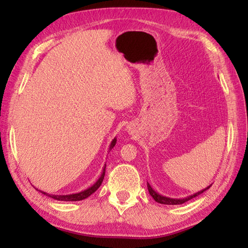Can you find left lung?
<instances>
[{
  "label": "left lung",
  "mask_w": 248,
  "mask_h": 248,
  "mask_svg": "<svg viewBox=\"0 0 248 248\" xmlns=\"http://www.w3.org/2000/svg\"><path fill=\"white\" fill-rule=\"evenodd\" d=\"M210 186H211V185H210ZM210 186H208L207 188H204V189H202V190L196 192V194H194V195H191V196H189V197H186V198L175 199V198H169V197H165V196H162V195L157 194V192L155 191V190L153 189V188L150 186V184L148 183V189H149L150 195L153 197V199H154L155 201H156V202L162 203V204H182V203H185V202H186V201L190 200V199H192V198H195V197L199 196L200 194H202L203 191L209 189Z\"/></svg>",
  "instance_id": "8db88e82"
}]
</instances>
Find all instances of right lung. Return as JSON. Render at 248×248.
Returning a JSON list of instances; mask_svg holds the SVG:
<instances>
[{
  "label": "right lung",
  "mask_w": 248,
  "mask_h": 248,
  "mask_svg": "<svg viewBox=\"0 0 248 248\" xmlns=\"http://www.w3.org/2000/svg\"><path fill=\"white\" fill-rule=\"evenodd\" d=\"M116 142H117V139L115 138L114 140L111 141L110 143V146H109V150H111L114 146L116 145ZM105 170H106V165L104 166V170H103V173L102 175H100V177L98 178L97 182H96L93 186H91L90 188H87L86 190H83L81 192H78V194H72V195H49L47 194V192H44L43 190H39L41 194H44L46 196L48 197H51V198L56 199V200H60V201H79V200H83L87 198V197H90L92 194H94V192L98 189L100 185H102L103 180H104V176H105Z\"/></svg>",
  "instance_id": "right-lung-1"
}]
</instances>
